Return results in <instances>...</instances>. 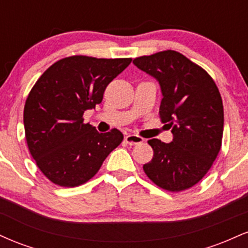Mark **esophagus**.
I'll use <instances>...</instances> for the list:
<instances>
[{"label":"esophagus","instance_id":"esophagus-1","mask_svg":"<svg viewBox=\"0 0 248 248\" xmlns=\"http://www.w3.org/2000/svg\"><path fill=\"white\" fill-rule=\"evenodd\" d=\"M124 140H126L127 143L130 144V146L142 143V142H143V139H142L141 136L135 135V134H129V135H127L126 138H124Z\"/></svg>","mask_w":248,"mask_h":248}]
</instances>
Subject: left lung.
Listing matches in <instances>:
<instances>
[{"instance_id": "obj_1", "label": "left lung", "mask_w": 248, "mask_h": 248, "mask_svg": "<svg viewBox=\"0 0 248 248\" xmlns=\"http://www.w3.org/2000/svg\"><path fill=\"white\" fill-rule=\"evenodd\" d=\"M135 66L160 82V118L173 135L170 143L148 141L154 150L143 170L157 186L171 192L198 183L221 148L224 108L220 93L203 67L173 50L141 56Z\"/></svg>"}]
</instances>
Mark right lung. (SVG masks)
<instances>
[{
  "label": "right lung",
  "instance_id": "right-lung-1",
  "mask_svg": "<svg viewBox=\"0 0 248 248\" xmlns=\"http://www.w3.org/2000/svg\"><path fill=\"white\" fill-rule=\"evenodd\" d=\"M132 58L71 56L56 62L31 88L24 106L28 148L37 167L56 186L73 187L90 181L124 140L116 128L98 133L84 124L107 85Z\"/></svg>",
  "mask_w": 248,
  "mask_h": 248
}]
</instances>
